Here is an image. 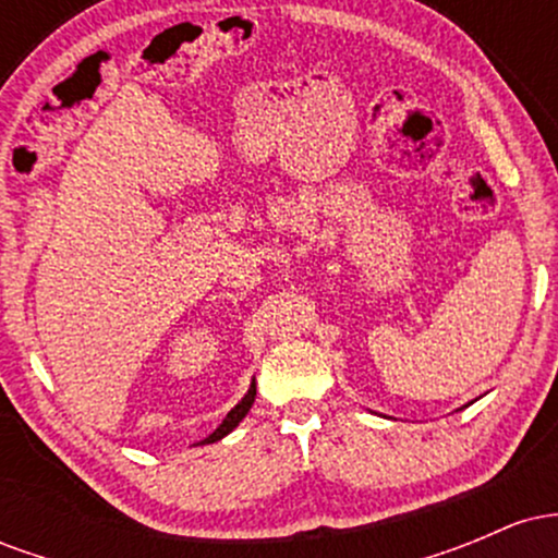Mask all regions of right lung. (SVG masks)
<instances>
[{
    "instance_id": "1",
    "label": "right lung",
    "mask_w": 558,
    "mask_h": 558,
    "mask_svg": "<svg viewBox=\"0 0 558 558\" xmlns=\"http://www.w3.org/2000/svg\"><path fill=\"white\" fill-rule=\"evenodd\" d=\"M254 396H257V383H252V386H248L246 396H243V399H241L239 403H235L233 409H230L228 417L220 422V427H217V430H215L213 435H209V438H204V440H202V446H204V444H215V440L226 438V435H228L230 430H235V427H239V422H241L243 417H246L248 409H252Z\"/></svg>"
}]
</instances>
